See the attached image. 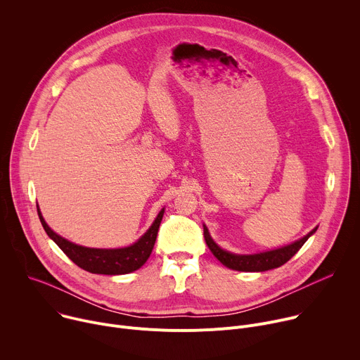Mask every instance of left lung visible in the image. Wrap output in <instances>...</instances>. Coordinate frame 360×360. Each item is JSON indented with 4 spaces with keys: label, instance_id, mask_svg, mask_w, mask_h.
Instances as JSON below:
<instances>
[{
    "label": "left lung",
    "instance_id": "1",
    "mask_svg": "<svg viewBox=\"0 0 360 360\" xmlns=\"http://www.w3.org/2000/svg\"><path fill=\"white\" fill-rule=\"evenodd\" d=\"M318 228H315L314 231H311L306 236H303L302 239L275 249V250H269V252H262V253H255V255H235V253H229L228 250L221 249L214 239L211 238L207 226L203 225V236H205V242H207L208 248L211 249V252L214 253L215 258L224 264L226 268L233 269V271H242V272H265L269 269H275L282 266L283 264H286L292 256L303 246V243L307 240L312 233L316 232Z\"/></svg>",
    "mask_w": 360,
    "mask_h": 360
}]
</instances>
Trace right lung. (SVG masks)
<instances>
[{"mask_svg":"<svg viewBox=\"0 0 360 360\" xmlns=\"http://www.w3.org/2000/svg\"><path fill=\"white\" fill-rule=\"evenodd\" d=\"M37 211L46 235L60 246L68 258L84 271L99 275H125L139 269L148 261L153 245H155L158 229L165 212L162 210L158 214L155 222L134 245L121 249H94L75 245L57 235L45 224L38 207Z\"/></svg>","mask_w":360,"mask_h":360,"instance_id":"1","label":"right lung"}]
</instances>
